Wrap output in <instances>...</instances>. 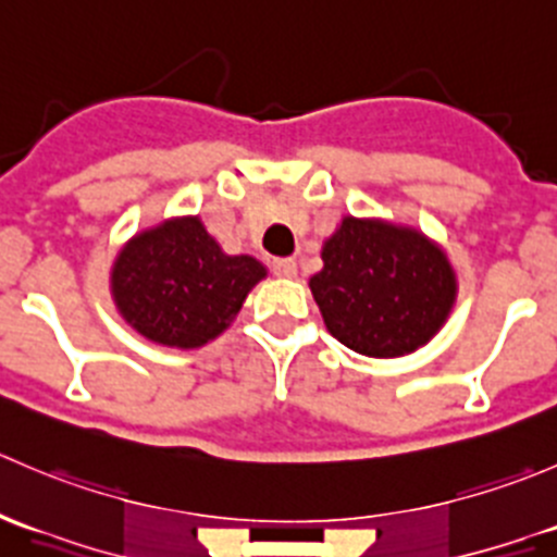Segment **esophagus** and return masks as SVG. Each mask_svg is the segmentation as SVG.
<instances>
[{
    "instance_id": "34e87169",
    "label": "esophagus",
    "mask_w": 557,
    "mask_h": 557,
    "mask_svg": "<svg viewBox=\"0 0 557 557\" xmlns=\"http://www.w3.org/2000/svg\"><path fill=\"white\" fill-rule=\"evenodd\" d=\"M272 272L277 274V277H296V261L294 258H274Z\"/></svg>"
}]
</instances>
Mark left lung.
I'll return each instance as SVG.
<instances>
[{
	"mask_svg": "<svg viewBox=\"0 0 557 557\" xmlns=\"http://www.w3.org/2000/svg\"><path fill=\"white\" fill-rule=\"evenodd\" d=\"M310 290L331 336L369 358L409 356L445 325L458 280L418 228L342 218Z\"/></svg>",
	"mask_w": 557,
	"mask_h": 557,
	"instance_id": "8db88e82",
	"label": "left lung"
}]
</instances>
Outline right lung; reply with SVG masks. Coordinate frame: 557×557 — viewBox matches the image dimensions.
Here are the masks:
<instances>
[{
	"label": "right lung",
	"mask_w": 557,
	"mask_h": 557,
	"mask_svg": "<svg viewBox=\"0 0 557 557\" xmlns=\"http://www.w3.org/2000/svg\"><path fill=\"white\" fill-rule=\"evenodd\" d=\"M263 277L261 261L226 256L199 218H172L123 245L110 290L117 312L145 339L194 350L232 325Z\"/></svg>",
	"instance_id": "add662e5"
}]
</instances>
